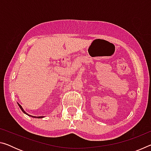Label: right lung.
<instances>
[{
	"instance_id": "right-lung-1",
	"label": "right lung",
	"mask_w": 151,
	"mask_h": 151,
	"mask_svg": "<svg viewBox=\"0 0 151 151\" xmlns=\"http://www.w3.org/2000/svg\"><path fill=\"white\" fill-rule=\"evenodd\" d=\"M18 105L19 106V107H20V109H21V111L24 112V113H25L26 114H27V115H29V116H31V117H34V118H38V119H40V118H43V117L44 116H32V115H30V114H27L26 112H25L24 111V109H22V106L21 105H20V104L18 103Z\"/></svg>"
}]
</instances>
